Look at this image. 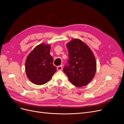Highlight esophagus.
<instances>
[{
  "mask_svg": "<svg viewBox=\"0 0 124 124\" xmlns=\"http://www.w3.org/2000/svg\"><path fill=\"white\" fill-rule=\"evenodd\" d=\"M57 70L58 71H61L62 69V65H61V66H59L57 67Z\"/></svg>",
  "mask_w": 124,
  "mask_h": 124,
  "instance_id": "obj_1",
  "label": "esophagus"
}]
</instances>
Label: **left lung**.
Masks as SVG:
<instances>
[{
  "label": "left lung",
  "mask_w": 124,
  "mask_h": 124,
  "mask_svg": "<svg viewBox=\"0 0 124 124\" xmlns=\"http://www.w3.org/2000/svg\"><path fill=\"white\" fill-rule=\"evenodd\" d=\"M69 52L68 66L63 71L73 85L81 87L87 85L94 78L97 69L96 58L87 44L79 39L66 44Z\"/></svg>",
  "instance_id": "obj_1"
}]
</instances>
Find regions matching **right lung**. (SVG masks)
<instances>
[{
    "mask_svg": "<svg viewBox=\"0 0 124 124\" xmlns=\"http://www.w3.org/2000/svg\"><path fill=\"white\" fill-rule=\"evenodd\" d=\"M51 46L41 43L27 56L25 62V72L28 79L36 85H43L50 81L57 68L53 64L50 55Z\"/></svg>",
    "mask_w": 124,
    "mask_h": 124,
    "instance_id": "right-lung-1",
    "label": "right lung"
}]
</instances>
